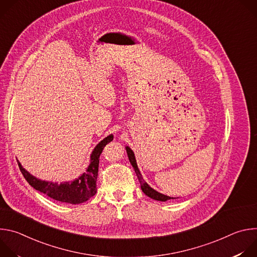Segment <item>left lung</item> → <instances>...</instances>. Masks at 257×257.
Returning <instances> with one entry per match:
<instances>
[{"label": "left lung", "mask_w": 257, "mask_h": 257, "mask_svg": "<svg viewBox=\"0 0 257 257\" xmlns=\"http://www.w3.org/2000/svg\"><path fill=\"white\" fill-rule=\"evenodd\" d=\"M126 152H127L129 161H130V163H131V165H132V167H133V169H134V171H135V173H136V176H137V178H138V180H139V182H140L141 190L143 191V193H144L145 195H148L149 197H151V198H153V199H156V200H159V201H167V200H169V199H174L173 197L164 195V194H162V193H160V192L154 190L152 187H150L148 183H146V182L143 180V178H142V176H141V174H140V172H139V170H138V168H137V164H136V160H135V157H134V153L131 151V149L128 148V146L126 148Z\"/></svg>", "instance_id": "obj_1"}]
</instances>
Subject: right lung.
I'll use <instances>...</instances> for the list:
<instances>
[{
	"instance_id": "right-lung-1",
	"label": "right lung",
	"mask_w": 257,
	"mask_h": 257,
	"mask_svg": "<svg viewBox=\"0 0 257 257\" xmlns=\"http://www.w3.org/2000/svg\"><path fill=\"white\" fill-rule=\"evenodd\" d=\"M113 139L114 136L111 134L105 137L103 140H101L95 146V149L91 154L89 165L86 168L85 173H83L78 179L72 182L58 184V183L42 181L25 171V169H23L19 162L18 166L25 180L35 190H39L48 195L49 197L61 202L79 204L87 201L96 193V179L98 173L99 156L102 153L104 146Z\"/></svg>"
}]
</instances>
